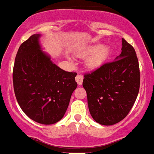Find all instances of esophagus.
<instances>
[{
	"label": "esophagus",
	"instance_id": "obj_1",
	"mask_svg": "<svg viewBox=\"0 0 154 154\" xmlns=\"http://www.w3.org/2000/svg\"><path fill=\"white\" fill-rule=\"evenodd\" d=\"M75 80L77 81V83L78 84V85H81L83 83V77L80 74H77L75 77Z\"/></svg>",
	"mask_w": 154,
	"mask_h": 154
}]
</instances>
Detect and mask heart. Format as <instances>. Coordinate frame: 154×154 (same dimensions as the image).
<instances>
[{
    "instance_id": "heart-1",
    "label": "heart",
    "mask_w": 154,
    "mask_h": 154,
    "mask_svg": "<svg viewBox=\"0 0 154 154\" xmlns=\"http://www.w3.org/2000/svg\"><path fill=\"white\" fill-rule=\"evenodd\" d=\"M111 47L109 45H95L86 48L79 54L80 56L91 55L86 60V66L88 69H95L103 66L108 60L111 55Z\"/></svg>"
}]
</instances>
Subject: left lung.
<instances>
[{
    "label": "left lung",
    "mask_w": 154,
    "mask_h": 154,
    "mask_svg": "<svg viewBox=\"0 0 154 154\" xmlns=\"http://www.w3.org/2000/svg\"><path fill=\"white\" fill-rule=\"evenodd\" d=\"M84 77L89 112L97 123L113 125L128 114L140 85L139 61L130 44L122 38L121 53L114 61Z\"/></svg>",
    "instance_id": "left-lung-1"
}]
</instances>
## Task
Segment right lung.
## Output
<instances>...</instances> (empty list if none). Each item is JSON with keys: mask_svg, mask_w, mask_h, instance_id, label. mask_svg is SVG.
<instances>
[{"mask_svg": "<svg viewBox=\"0 0 154 154\" xmlns=\"http://www.w3.org/2000/svg\"><path fill=\"white\" fill-rule=\"evenodd\" d=\"M36 33L19 47L13 69L15 95L22 110L42 125L63 117L72 93L77 87L76 73L63 70L51 61Z\"/></svg>", "mask_w": 154, "mask_h": 154, "instance_id": "right-lung-1", "label": "right lung"}]
</instances>
